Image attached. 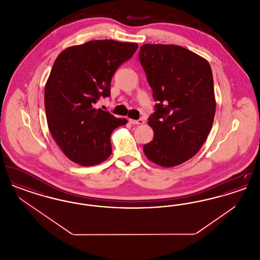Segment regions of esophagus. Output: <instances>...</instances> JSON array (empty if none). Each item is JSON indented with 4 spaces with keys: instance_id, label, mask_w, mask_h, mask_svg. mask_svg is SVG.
Wrapping results in <instances>:
<instances>
[{
    "instance_id": "34e87169",
    "label": "esophagus",
    "mask_w": 260,
    "mask_h": 260,
    "mask_svg": "<svg viewBox=\"0 0 260 260\" xmlns=\"http://www.w3.org/2000/svg\"><path fill=\"white\" fill-rule=\"evenodd\" d=\"M128 122L133 124H143L145 123V121L143 119H139V120H133V119H128Z\"/></svg>"
}]
</instances>
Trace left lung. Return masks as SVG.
Segmentation results:
<instances>
[{"label": "left lung", "instance_id": "obj_1", "mask_svg": "<svg viewBox=\"0 0 260 260\" xmlns=\"http://www.w3.org/2000/svg\"><path fill=\"white\" fill-rule=\"evenodd\" d=\"M138 57L158 101L148 119L154 137L143 152L162 168L181 165L198 153L213 124L216 102L210 63L175 45L145 44Z\"/></svg>", "mask_w": 260, "mask_h": 260}]
</instances>
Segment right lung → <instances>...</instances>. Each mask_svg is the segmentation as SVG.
<instances>
[{
	"label": "right lung",
	"mask_w": 260,
	"mask_h": 260,
	"mask_svg": "<svg viewBox=\"0 0 260 260\" xmlns=\"http://www.w3.org/2000/svg\"><path fill=\"white\" fill-rule=\"evenodd\" d=\"M137 48L136 43L93 40L56 57L45 87V108L50 134L69 160L91 167L111 155V134L127 121L93 104L110 95L113 75Z\"/></svg>",
	"instance_id": "add662e5"
}]
</instances>
